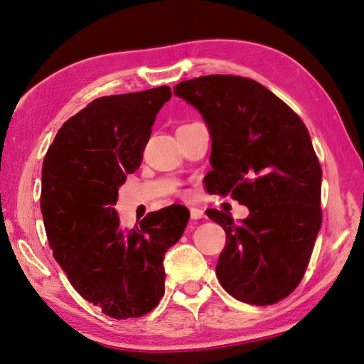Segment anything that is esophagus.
<instances>
[{"mask_svg":"<svg viewBox=\"0 0 364 364\" xmlns=\"http://www.w3.org/2000/svg\"><path fill=\"white\" fill-rule=\"evenodd\" d=\"M189 212H191V220H200V218L205 217V213H204V210H202V208L193 207Z\"/></svg>","mask_w":364,"mask_h":364,"instance_id":"esophagus-1","label":"esophagus"}]
</instances>
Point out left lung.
<instances>
[{
    "label": "left lung",
    "mask_w": 364,
    "mask_h": 364,
    "mask_svg": "<svg viewBox=\"0 0 364 364\" xmlns=\"http://www.w3.org/2000/svg\"><path fill=\"white\" fill-rule=\"evenodd\" d=\"M173 93L199 110L212 138L208 193L231 194L249 217L208 208L226 245L220 284L234 299L271 305L299 286L321 228V167L294 110L255 80L207 75Z\"/></svg>",
    "instance_id": "obj_1"
}]
</instances>
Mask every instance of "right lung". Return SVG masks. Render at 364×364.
<instances>
[{
    "instance_id": "add662e5",
    "label": "right lung",
    "mask_w": 364,
    "mask_h": 364,
    "mask_svg": "<svg viewBox=\"0 0 364 364\" xmlns=\"http://www.w3.org/2000/svg\"><path fill=\"white\" fill-rule=\"evenodd\" d=\"M170 97V86L97 97L64 123L43 162L40 205L53 255L73 289L115 319L159 305L164 255L189 220L186 207L170 205L123 230L114 208Z\"/></svg>"
}]
</instances>
